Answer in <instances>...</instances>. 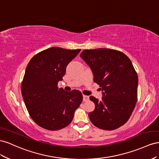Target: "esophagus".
<instances>
[{"mask_svg":"<svg viewBox=\"0 0 159 159\" xmlns=\"http://www.w3.org/2000/svg\"><path fill=\"white\" fill-rule=\"evenodd\" d=\"M89 100V97L87 96V95H83V101L87 102Z\"/></svg>","mask_w":159,"mask_h":159,"instance_id":"1","label":"esophagus"}]
</instances>
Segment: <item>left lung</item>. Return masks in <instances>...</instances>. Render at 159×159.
<instances>
[{
    "label": "left lung",
    "mask_w": 159,
    "mask_h": 159,
    "mask_svg": "<svg viewBox=\"0 0 159 159\" xmlns=\"http://www.w3.org/2000/svg\"><path fill=\"white\" fill-rule=\"evenodd\" d=\"M80 57L102 93L101 101L90 97L95 105L89 113L90 121L103 130L119 128L129 119L137 101L138 76L132 62L123 52L110 48L84 50Z\"/></svg>",
    "instance_id": "8db88e82"
}]
</instances>
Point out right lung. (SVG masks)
I'll return each mask as SVG.
<instances>
[{
	"instance_id": "1",
	"label": "right lung",
	"mask_w": 159,
	"mask_h": 159,
	"mask_svg": "<svg viewBox=\"0 0 159 159\" xmlns=\"http://www.w3.org/2000/svg\"><path fill=\"white\" fill-rule=\"evenodd\" d=\"M80 51L51 47L34 55L26 66L21 84L22 97L32 119L45 129L66 127L83 101L79 90L67 92L57 87L67 65Z\"/></svg>"
}]
</instances>
